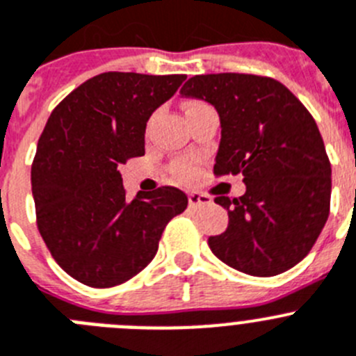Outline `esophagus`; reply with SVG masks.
<instances>
[{"instance_id":"1","label":"esophagus","mask_w":356,"mask_h":356,"mask_svg":"<svg viewBox=\"0 0 356 356\" xmlns=\"http://www.w3.org/2000/svg\"><path fill=\"white\" fill-rule=\"evenodd\" d=\"M211 203V197H208L207 194H201V192H191L188 194V207L191 208H201L207 207Z\"/></svg>"}]
</instances>
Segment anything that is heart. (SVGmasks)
I'll use <instances>...</instances> for the list:
<instances>
[{"mask_svg":"<svg viewBox=\"0 0 356 356\" xmlns=\"http://www.w3.org/2000/svg\"><path fill=\"white\" fill-rule=\"evenodd\" d=\"M175 172L180 178H188V176H192V172H194V168H192V162L188 161H180V162H176L175 164Z\"/></svg>","mask_w":356,"mask_h":356,"instance_id":"b5f03b06","label":"heart"}]
</instances>
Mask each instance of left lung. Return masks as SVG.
Instances as JSON below:
<instances>
[{
  "instance_id": "1",
  "label": "left lung",
  "mask_w": 356,
  "mask_h": 356,
  "mask_svg": "<svg viewBox=\"0 0 356 356\" xmlns=\"http://www.w3.org/2000/svg\"><path fill=\"white\" fill-rule=\"evenodd\" d=\"M180 93L217 109L222 130L213 172H242L247 187L242 197H215L229 224L208 238L211 252L254 277L293 268L330 211L332 168L311 113L284 84L252 74L194 76Z\"/></svg>"
}]
</instances>
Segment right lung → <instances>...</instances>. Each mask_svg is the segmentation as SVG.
Masks as SVG:
<instances>
[{"mask_svg": "<svg viewBox=\"0 0 356 356\" xmlns=\"http://www.w3.org/2000/svg\"><path fill=\"white\" fill-rule=\"evenodd\" d=\"M187 79L106 72L52 111L31 165L37 226L54 261L91 288H113L155 257L187 195L161 187L127 200L120 165L145 155L146 122Z\"/></svg>", "mask_w": 356, "mask_h": 356, "instance_id": "right-lung-1", "label": "right lung"}]
</instances>
